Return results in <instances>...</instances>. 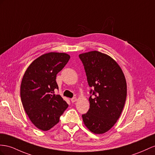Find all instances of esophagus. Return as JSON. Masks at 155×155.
I'll return each mask as SVG.
<instances>
[{
    "mask_svg": "<svg viewBox=\"0 0 155 155\" xmlns=\"http://www.w3.org/2000/svg\"><path fill=\"white\" fill-rule=\"evenodd\" d=\"M71 102H72V103H74L75 101H77V98L76 97H73L72 99H71Z\"/></svg>",
    "mask_w": 155,
    "mask_h": 155,
    "instance_id": "obj_1",
    "label": "esophagus"
}]
</instances>
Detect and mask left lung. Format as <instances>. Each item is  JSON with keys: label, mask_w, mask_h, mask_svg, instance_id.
<instances>
[{"label": "left lung", "mask_w": 155, "mask_h": 155, "mask_svg": "<svg viewBox=\"0 0 155 155\" xmlns=\"http://www.w3.org/2000/svg\"><path fill=\"white\" fill-rule=\"evenodd\" d=\"M84 65L93 97L90 109L82 114L86 127L96 134H104L115 124L125 104L126 81L117 62L107 54L96 50L79 54Z\"/></svg>", "instance_id": "left-lung-1"}]
</instances>
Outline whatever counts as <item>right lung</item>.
Wrapping results in <instances>:
<instances>
[{
    "label": "right lung",
    "instance_id": "add662e5",
    "mask_svg": "<svg viewBox=\"0 0 155 155\" xmlns=\"http://www.w3.org/2000/svg\"><path fill=\"white\" fill-rule=\"evenodd\" d=\"M65 53L49 52L31 63L23 75L20 96L23 108L31 122L39 130L48 131L59 121L68 104L59 95L56 75L69 61Z\"/></svg>",
    "mask_w": 155,
    "mask_h": 155
}]
</instances>
